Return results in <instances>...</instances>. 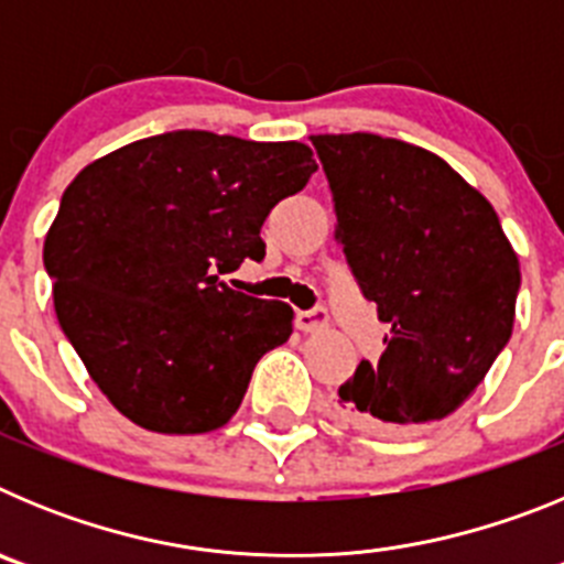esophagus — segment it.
Here are the masks:
<instances>
[{"label":"esophagus","mask_w":564,"mask_h":564,"mask_svg":"<svg viewBox=\"0 0 564 564\" xmlns=\"http://www.w3.org/2000/svg\"><path fill=\"white\" fill-rule=\"evenodd\" d=\"M327 325V311L325 307H313V311H299L296 313V327L302 333H313L318 327Z\"/></svg>","instance_id":"esophagus-1"}]
</instances>
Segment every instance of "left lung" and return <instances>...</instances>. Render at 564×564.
<instances>
[{"label": "left lung", "instance_id": "8db88e82", "mask_svg": "<svg viewBox=\"0 0 564 564\" xmlns=\"http://www.w3.org/2000/svg\"><path fill=\"white\" fill-rule=\"evenodd\" d=\"M311 141L347 265L390 325L381 358L338 387V406L376 432L441 421L511 338L520 259L491 203L437 154L370 132Z\"/></svg>", "mask_w": 564, "mask_h": 564}]
</instances>
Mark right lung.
Listing matches in <instances>:
<instances>
[{"instance_id":"obj_1","label":"right lung","mask_w":564,"mask_h":564,"mask_svg":"<svg viewBox=\"0 0 564 564\" xmlns=\"http://www.w3.org/2000/svg\"><path fill=\"white\" fill-rule=\"evenodd\" d=\"M316 172L311 147L177 129L76 174L44 239L64 336L115 410L149 432L203 435L239 410L293 307L220 282L265 257L259 228Z\"/></svg>"}]
</instances>
